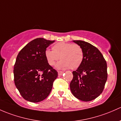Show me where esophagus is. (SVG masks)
Segmentation results:
<instances>
[{"mask_svg": "<svg viewBox=\"0 0 121 121\" xmlns=\"http://www.w3.org/2000/svg\"><path fill=\"white\" fill-rule=\"evenodd\" d=\"M63 73H64V72H63V71H58V75H60V76L62 75Z\"/></svg>", "mask_w": 121, "mask_h": 121, "instance_id": "obj_1", "label": "esophagus"}]
</instances>
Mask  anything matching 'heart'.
I'll return each mask as SVG.
<instances>
[{
  "instance_id": "obj_1",
  "label": "heart",
  "mask_w": 121,
  "mask_h": 121,
  "mask_svg": "<svg viewBox=\"0 0 121 121\" xmlns=\"http://www.w3.org/2000/svg\"><path fill=\"white\" fill-rule=\"evenodd\" d=\"M45 57L50 66L54 65L60 57L61 61L57 65V68L76 69L83 62L84 53L79 44L61 42L52 47V51H46Z\"/></svg>"
}]
</instances>
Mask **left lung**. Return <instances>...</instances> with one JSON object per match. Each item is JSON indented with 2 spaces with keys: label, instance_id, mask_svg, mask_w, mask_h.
I'll use <instances>...</instances> for the list:
<instances>
[{
  "label": "left lung",
  "instance_id": "left-lung-1",
  "mask_svg": "<svg viewBox=\"0 0 121 121\" xmlns=\"http://www.w3.org/2000/svg\"><path fill=\"white\" fill-rule=\"evenodd\" d=\"M81 46L84 53L83 62L72 72L70 89L76 98L83 101L96 99L103 91L107 79L106 61L99 49L82 40H73Z\"/></svg>",
  "mask_w": 121,
  "mask_h": 121
}]
</instances>
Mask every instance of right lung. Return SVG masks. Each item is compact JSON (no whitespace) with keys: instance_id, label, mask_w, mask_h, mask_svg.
Returning <instances> with one entry per match:
<instances>
[{"instance_id":"1","label":"right lung","mask_w":121,"mask_h":121,"mask_svg":"<svg viewBox=\"0 0 121 121\" xmlns=\"http://www.w3.org/2000/svg\"><path fill=\"white\" fill-rule=\"evenodd\" d=\"M54 40L36 38L24 46L14 65V81L25 100L38 103L44 100L52 91L58 72L48 64L46 48Z\"/></svg>"}]
</instances>
